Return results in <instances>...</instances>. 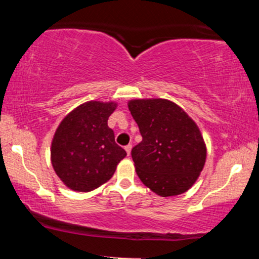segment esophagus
Wrapping results in <instances>:
<instances>
[{
    "label": "esophagus",
    "mask_w": 259,
    "mask_h": 259,
    "mask_svg": "<svg viewBox=\"0 0 259 259\" xmlns=\"http://www.w3.org/2000/svg\"><path fill=\"white\" fill-rule=\"evenodd\" d=\"M124 148H125V152L127 156H130V152H132V145H127V146H125Z\"/></svg>",
    "instance_id": "obj_1"
}]
</instances>
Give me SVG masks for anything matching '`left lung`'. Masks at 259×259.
Here are the masks:
<instances>
[{
    "mask_svg": "<svg viewBox=\"0 0 259 259\" xmlns=\"http://www.w3.org/2000/svg\"><path fill=\"white\" fill-rule=\"evenodd\" d=\"M127 107L142 136L132 151L140 180L162 197L191 189L207 158L206 142L195 120L165 99L130 100Z\"/></svg>",
    "mask_w": 259,
    "mask_h": 259,
    "instance_id": "1",
    "label": "left lung"
}]
</instances>
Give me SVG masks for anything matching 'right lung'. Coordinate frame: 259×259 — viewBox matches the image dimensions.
I'll list each match as a JSON object with an SVG mask.
<instances>
[{
    "mask_svg": "<svg viewBox=\"0 0 259 259\" xmlns=\"http://www.w3.org/2000/svg\"><path fill=\"white\" fill-rule=\"evenodd\" d=\"M114 101H88L62 119L51 144L53 170L68 189L90 192L106 184L126 152L108 127Z\"/></svg>",
    "mask_w": 259,
    "mask_h": 259,
    "instance_id": "obj_1",
    "label": "right lung"
}]
</instances>
